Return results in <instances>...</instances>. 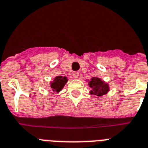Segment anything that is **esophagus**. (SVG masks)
I'll return each instance as SVG.
<instances>
[{
  "instance_id": "esophagus-1",
  "label": "esophagus",
  "mask_w": 148,
  "mask_h": 148,
  "mask_svg": "<svg viewBox=\"0 0 148 148\" xmlns=\"http://www.w3.org/2000/svg\"><path fill=\"white\" fill-rule=\"evenodd\" d=\"M73 77H74V78H77L78 77H79V73H78L77 71H74V73H73Z\"/></svg>"
}]
</instances>
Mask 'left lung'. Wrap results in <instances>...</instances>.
Returning a JSON list of instances; mask_svg holds the SVG:
<instances>
[{
    "label": "left lung",
    "mask_w": 148,
    "mask_h": 148,
    "mask_svg": "<svg viewBox=\"0 0 148 148\" xmlns=\"http://www.w3.org/2000/svg\"><path fill=\"white\" fill-rule=\"evenodd\" d=\"M89 85L92 90H90L91 94L97 97H101L106 94L109 90V85L98 77H92L89 81Z\"/></svg>",
    "instance_id": "left-lung-1"
}]
</instances>
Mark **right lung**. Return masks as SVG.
<instances>
[{"label":"right lung","mask_w":148,"mask_h":148,"mask_svg":"<svg viewBox=\"0 0 148 148\" xmlns=\"http://www.w3.org/2000/svg\"><path fill=\"white\" fill-rule=\"evenodd\" d=\"M68 81V79L66 77L58 76L54 79L52 82H51V88H52V90L59 92L62 90L64 84Z\"/></svg>","instance_id":"1"}]
</instances>
